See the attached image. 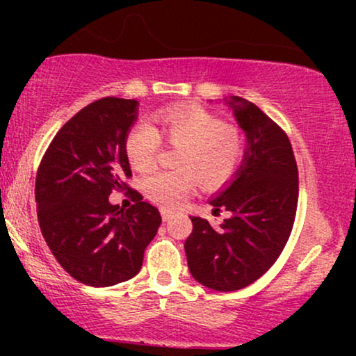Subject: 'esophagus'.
Instances as JSON below:
<instances>
[{"label":"esophagus","mask_w":356,"mask_h":356,"mask_svg":"<svg viewBox=\"0 0 356 356\" xmlns=\"http://www.w3.org/2000/svg\"><path fill=\"white\" fill-rule=\"evenodd\" d=\"M161 216H162V219H164V220H169V219H172L174 211H170V209H161Z\"/></svg>","instance_id":"1"}]
</instances>
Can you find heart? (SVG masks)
Listing matches in <instances>:
<instances>
[{
    "mask_svg": "<svg viewBox=\"0 0 356 356\" xmlns=\"http://www.w3.org/2000/svg\"><path fill=\"white\" fill-rule=\"evenodd\" d=\"M152 125L140 122L125 137V154L134 169L145 170L161 149V136L177 145L175 170H155L145 175L142 187L155 204L174 207L184 201L195 181L206 189L224 184L238 169L244 144L236 127L220 124L216 115L199 107L167 108L152 117Z\"/></svg>",
    "mask_w": 356,
    "mask_h": 356,
    "instance_id": "1",
    "label": "heart"
}]
</instances>
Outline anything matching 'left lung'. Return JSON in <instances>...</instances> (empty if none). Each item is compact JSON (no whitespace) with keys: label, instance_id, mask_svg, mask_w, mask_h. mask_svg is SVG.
Here are the masks:
<instances>
[{"label":"left lung","instance_id":"obj_1","mask_svg":"<svg viewBox=\"0 0 356 356\" xmlns=\"http://www.w3.org/2000/svg\"><path fill=\"white\" fill-rule=\"evenodd\" d=\"M246 136L239 169L209 199L231 212L219 227L191 218L184 249L192 277L216 291H236L275 264L291 234L298 206V167L291 142L261 108L241 97L224 100Z\"/></svg>","mask_w":356,"mask_h":356}]
</instances>
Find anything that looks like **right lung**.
<instances>
[{
	"label": "right lung",
	"instance_id": "obj_1",
	"mask_svg": "<svg viewBox=\"0 0 356 356\" xmlns=\"http://www.w3.org/2000/svg\"><path fill=\"white\" fill-rule=\"evenodd\" d=\"M137 113V100L117 97L87 105L58 130L36 174L43 238L61 268L87 286L107 288L136 276L162 222L140 194L125 212L108 201L112 191L129 189L125 137Z\"/></svg>",
	"mask_w": 356,
	"mask_h": 356
}]
</instances>
